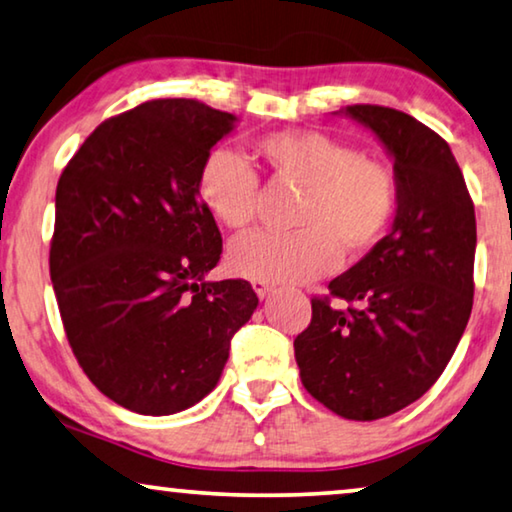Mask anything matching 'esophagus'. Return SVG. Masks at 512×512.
I'll use <instances>...</instances> for the list:
<instances>
[{
    "label": "esophagus",
    "instance_id": "1",
    "mask_svg": "<svg viewBox=\"0 0 512 512\" xmlns=\"http://www.w3.org/2000/svg\"><path fill=\"white\" fill-rule=\"evenodd\" d=\"M253 289H255V294L259 296V299H266V296H271L273 285H271V282H264V280H253Z\"/></svg>",
    "mask_w": 512,
    "mask_h": 512
}]
</instances>
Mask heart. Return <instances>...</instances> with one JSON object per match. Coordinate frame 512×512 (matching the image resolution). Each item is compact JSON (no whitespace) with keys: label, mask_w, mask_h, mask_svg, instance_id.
<instances>
[{"label":"heart","mask_w":512,"mask_h":512,"mask_svg":"<svg viewBox=\"0 0 512 512\" xmlns=\"http://www.w3.org/2000/svg\"><path fill=\"white\" fill-rule=\"evenodd\" d=\"M280 179L303 186L294 234L255 232L234 241L230 269L241 278L308 282L331 273L347 255H361L386 234L398 209V183L384 163L319 131H282L255 144ZM259 181L239 154L216 149L204 158L197 195L227 230L255 220Z\"/></svg>","instance_id":"heart-1"}]
</instances>
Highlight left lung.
<instances>
[{
    "label": "left lung",
    "instance_id": "left-lung-1",
    "mask_svg": "<svg viewBox=\"0 0 512 512\" xmlns=\"http://www.w3.org/2000/svg\"><path fill=\"white\" fill-rule=\"evenodd\" d=\"M340 114L384 144L398 209L384 239L329 282L331 296L352 308L312 299L294 356L312 398L349 421H377L430 391L467 329L476 213L444 137L381 105H349Z\"/></svg>",
    "mask_w": 512,
    "mask_h": 512
}]
</instances>
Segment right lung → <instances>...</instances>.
<instances>
[{
	"mask_svg": "<svg viewBox=\"0 0 512 512\" xmlns=\"http://www.w3.org/2000/svg\"><path fill=\"white\" fill-rule=\"evenodd\" d=\"M236 121L193 98L142 103L103 121L59 177L50 278L66 338L135 414L209 395L259 303L248 280H207L223 239L197 177Z\"/></svg>",
	"mask_w": 512,
	"mask_h": 512,
	"instance_id": "obj_1",
	"label": "right lung"
}]
</instances>
